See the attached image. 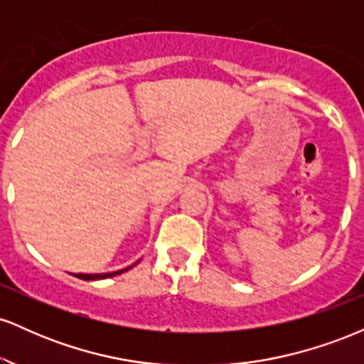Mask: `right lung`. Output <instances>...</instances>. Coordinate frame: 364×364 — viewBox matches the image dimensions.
I'll return each mask as SVG.
<instances>
[{
	"instance_id": "right-lung-1",
	"label": "right lung",
	"mask_w": 364,
	"mask_h": 364,
	"mask_svg": "<svg viewBox=\"0 0 364 364\" xmlns=\"http://www.w3.org/2000/svg\"><path fill=\"white\" fill-rule=\"evenodd\" d=\"M140 262V260H139ZM139 262H135L133 263V265H136V263ZM133 265H129V267H127V269H121V270H114V272H106V274H73L75 277H78V279H82V281H99V279H107V277H114V275H118V274H123L124 270H129L132 269Z\"/></svg>"
}]
</instances>
